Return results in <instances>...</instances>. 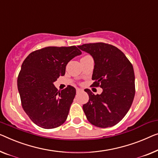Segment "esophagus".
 <instances>
[{"label":"esophagus","mask_w":158,"mask_h":158,"mask_svg":"<svg viewBox=\"0 0 158 158\" xmlns=\"http://www.w3.org/2000/svg\"><path fill=\"white\" fill-rule=\"evenodd\" d=\"M82 91V89H79V88H77V94H79L80 91Z\"/></svg>","instance_id":"1"}]
</instances>
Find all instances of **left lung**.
<instances>
[{
    "label": "left lung",
    "mask_w": 158,
    "mask_h": 158,
    "mask_svg": "<svg viewBox=\"0 0 158 158\" xmlns=\"http://www.w3.org/2000/svg\"><path fill=\"white\" fill-rule=\"evenodd\" d=\"M78 48L93 57L92 86L103 89L102 93L96 95L84 89L89 96V102L83 105L87 119L99 128L114 126L126 116L135 96L133 65L119 49L111 44L97 42Z\"/></svg>",
    "instance_id": "8db88e82"
}]
</instances>
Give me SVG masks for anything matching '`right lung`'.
Listing matches in <instances>:
<instances>
[{
	"mask_svg": "<svg viewBox=\"0 0 158 158\" xmlns=\"http://www.w3.org/2000/svg\"><path fill=\"white\" fill-rule=\"evenodd\" d=\"M81 52L76 46L47 47L32 52L23 62L18 89L23 110L32 121L51 129L64 123L76 94L72 86L58 91L54 85L66 66Z\"/></svg>",
	"mask_w": 158,
	"mask_h": 158,
	"instance_id": "obj_1",
	"label": "right lung"
}]
</instances>
